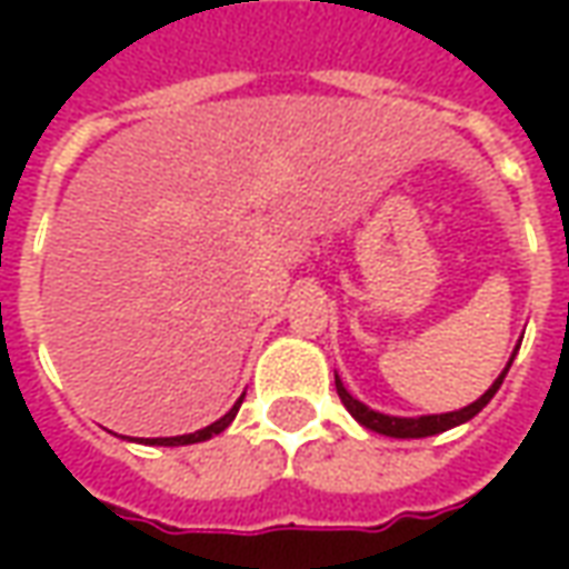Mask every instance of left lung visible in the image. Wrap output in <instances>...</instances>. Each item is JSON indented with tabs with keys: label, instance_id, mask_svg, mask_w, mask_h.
Listing matches in <instances>:
<instances>
[{
	"label": "left lung",
	"instance_id": "8db88e82",
	"mask_svg": "<svg viewBox=\"0 0 569 569\" xmlns=\"http://www.w3.org/2000/svg\"><path fill=\"white\" fill-rule=\"evenodd\" d=\"M515 353H518V347H515ZM515 353L509 357V362H506V369L500 371V378L490 383V390L481 399H476L472 406L460 408V411H448V415H423V418H390V415H381V411H375V408L362 406L359 399H353V396L347 393V387L341 383V378L335 375V390H338V396H341V402H345V408L353 415V418L362 423L366 429H371V432H381V436H390V439H427V436H436V432H445V429L451 427H460V423H466V420H472L481 411V408L488 406L490 399H493V393L500 390L502 378H506V371H509V366H512Z\"/></svg>",
	"mask_w": 569,
	"mask_h": 569
}]
</instances>
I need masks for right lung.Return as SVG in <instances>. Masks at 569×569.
I'll use <instances>...</instances> for the list:
<instances>
[{
    "instance_id": "add662e5",
    "label": "right lung",
    "mask_w": 569,
    "mask_h": 569,
    "mask_svg": "<svg viewBox=\"0 0 569 569\" xmlns=\"http://www.w3.org/2000/svg\"><path fill=\"white\" fill-rule=\"evenodd\" d=\"M240 402H243V396L237 399L234 408H231V411H228L224 418H219V420H216V423H210V427L198 429V432H188V436H173V439H146V445H167V448H173V445H194V441L212 439V436H219L222 429H228V423L234 420V415H237V408H240Z\"/></svg>"
}]
</instances>
